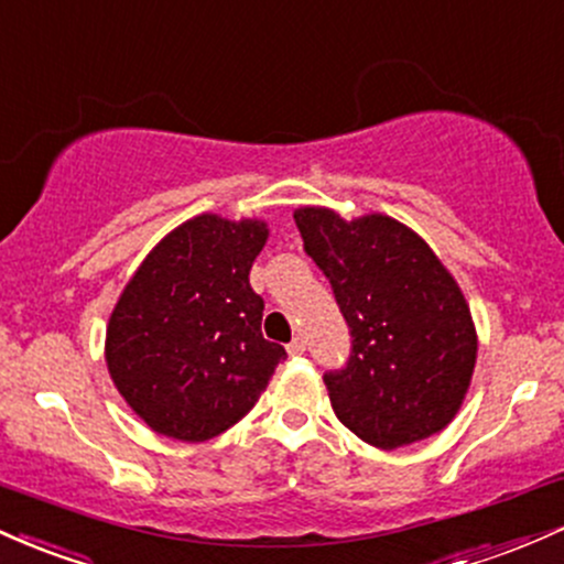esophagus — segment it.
<instances>
[{
	"label": "esophagus",
	"mask_w": 564,
	"mask_h": 564,
	"mask_svg": "<svg viewBox=\"0 0 564 564\" xmlns=\"http://www.w3.org/2000/svg\"><path fill=\"white\" fill-rule=\"evenodd\" d=\"M291 358H300V355H304V339L302 336H296V339H291V345L286 347Z\"/></svg>",
	"instance_id": "34e87169"
}]
</instances>
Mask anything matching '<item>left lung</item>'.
<instances>
[{"label": "left lung", "instance_id": "1", "mask_svg": "<svg viewBox=\"0 0 564 564\" xmlns=\"http://www.w3.org/2000/svg\"><path fill=\"white\" fill-rule=\"evenodd\" d=\"M294 223L352 336L347 364L323 373L339 422L381 451L435 435L456 416L475 371L477 336L462 289L392 217L345 223L304 206Z\"/></svg>", "mask_w": 564, "mask_h": 564}]
</instances>
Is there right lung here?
Listing matches in <instances>:
<instances>
[{"instance_id":"1","label":"right lung","mask_w":564,"mask_h":564,"mask_svg":"<svg viewBox=\"0 0 564 564\" xmlns=\"http://www.w3.org/2000/svg\"><path fill=\"white\" fill-rule=\"evenodd\" d=\"M268 241L257 219L200 215L161 241L108 323L113 384L159 435L204 443L254 408L286 349L262 336L251 262Z\"/></svg>"}]
</instances>
